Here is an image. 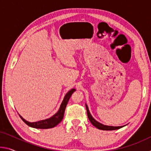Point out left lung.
<instances>
[{"label": "left lung", "instance_id": "obj_1", "mask_svg": "<svg viewBox=\"0 0 151 151\" xmlns=\"http://www.w3.org/2000/svg\"><path fill=\"white\" fill-rule=\"evenodd\" d=\"M85 105H86V111H87V116H88V118L89 119V121H90V122H91L92 124H93V126L95 127L96 128H97V129H99L100 130H103V131H113V130L119 129H121V128L124 127V126H121V127L108 126V125H104L103 124L101 123V122H99L97 121H96V120L93 118V116L91 115L90 111H89L87 104H85Z\"/></svg>", "mask_w": 151, "mask_h": 151}]
</instances>
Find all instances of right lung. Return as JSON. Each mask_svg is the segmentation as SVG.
Returning <instances> with one entry per match:
<instances>
[{
	"label": "right lung",
	"mask_w": 151,
	"mask_h": 151,
	"mask_svg": "<svg viewBox=\"0 0 151 151\" xmlns=\"http://www.w3.org/2000/svg\"><path fill=\"white\" fill-rule=\"evenodd\" d=\"M75 91H76L75 88H72L65 94V96L64 97V99L62 102V103L60 104V106L59 109H58V111H57V113H55L54 115L50 117V118L45 119V120H42V121H39L37 122H30L24 119L19 114V116L22 121H23L25 123L28 125V126H29L30 127L35 128V129H51V128L55 127L57 126V124H59L61 122V121L63 120L64 114H65L66 104H67L68 101H69L72 94Z\"/></svg>",
	"instance_id": "right-lung-1"
}]
</instances>
